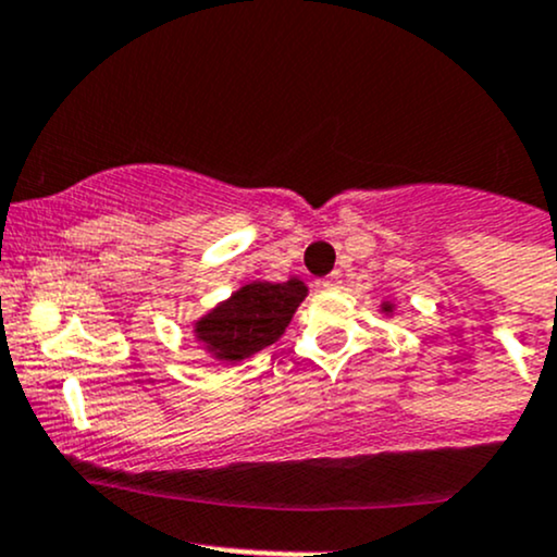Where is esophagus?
I'll return each mask as SVG.
<instances>
[{"label":"esophagus","mask_w":557,"mask_h":557,"mask_svg":"<svg viewBox=\"0 0 557 557\" xmlns=\"http://www.w3.org/2000/svg\"><path fill=\"white\" fill-rule=\"evenodd\" d=\"M320 285H322V288H325V290H335V288H338V285H341V274H338V272L327 274V277L320 280Z\"/></svg>","instance_id":"1"}]
</instances>
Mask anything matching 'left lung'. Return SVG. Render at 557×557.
Wrapping results in <instances>:
<instances>
[{"label":"left lung","instance_id":"left-lung-1","mask_svg":"<svg viewBox=\"0 0 557 557\" xmlns=\"http://www.w3.org/2000/svg\"><path fill=\"white\" fill-rule=\"evenodd\" d=\"M383 311H386V314H391V311H394V304H388V301H383V307H381Z\"/></svg>","mask_w":557,"mask_h":557}]
</instances>
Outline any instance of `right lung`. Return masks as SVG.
Wrapping results in <instances>:
<instances>
[{
  "label": "right lung",
  "mask_w": 557,
  "mask_h": 557,
  "mask_svg": "<svg viewBox=\"0 0 557 557\" xmlns=\"http://www.w3.org/2000/svg\"><path fill=\"white\" fill-rule=\"evenodd\" d=\"M307 293L309 288L298 277L288 283L256 280L200 317L195 322V338L219 362H240L250 354L272 346L285 333L293 311L307 298Z\"/></svg>",
  "instance_id": "right-lung-1"
}]
</instances>
